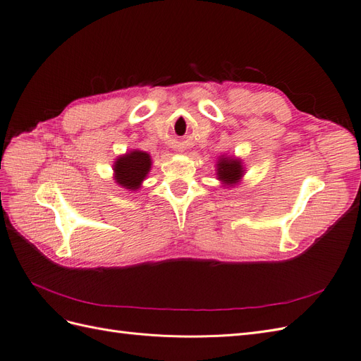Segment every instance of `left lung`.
I'll list each match as a JSON object with an SVG mask.
<instances>
[{
  "instance_id": "8db88e82",
  "label": "left lung",
  "mask_w": 361,
  "mask_h": 361,
  "mask_svg": "<svg viewBox=\"0 0 361 361\" xmlns=\"http://www.w3.org/2000/svg\"><path fill=\"white\" fill-rule=\"evenodd\" d=\"M218 167V179L226 183H236L243 176V166L239 159H227L221 158L216 164Z\"/></svg>"
}]
</instances>
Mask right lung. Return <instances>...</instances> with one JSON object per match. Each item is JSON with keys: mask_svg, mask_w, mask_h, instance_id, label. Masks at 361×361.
<instances>
[{"mask_svg": "<svg viewBox=\"0 0 361 361\" xmlns=\"http://www.w3.org/2000/svg\"><path fill=\"white\" fill-rule=\"evenodd\" d=\"M150 170V157L146 152L134 150L118 158L114 164L116 180L128 190H138Z\"/></svg>", "mask_w": 361, "mask_h": 361, "instance_id": "1", "label": "right lung"}]
</instances>
